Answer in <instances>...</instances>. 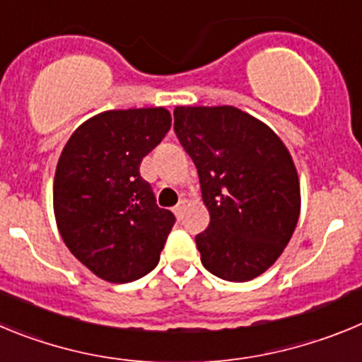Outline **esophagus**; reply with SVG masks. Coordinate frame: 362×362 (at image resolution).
<instances>
[{
  "label": "esophagus",
  "instance_id": "1",
  "mask_svg": "<svg viewBox=\"0 0 362 362\" xmlns=\"http://www.w3.org/2000/svg\"><path fill=\"white\" fill-rule=\"evenodd\" d=\"M185 210H187V199H181L177 204H175V209H174L175 216L181 219V217H183V214H185Z\"/></svg>",
  "mask_w": 362,
  "mask_h": 362
}]
</instances>
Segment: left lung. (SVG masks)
<instances>
[{
  "mask_svg": "<svg viewBox=\"0 0 362 362\" xmlns=\"http://www.w3.org/2000/svg\"><path fill=\"white\" fill-rule=\"evenodd\" d=\"M174 129L210 214L196 238L201 263L225 281L255 279L279 259L299 219L288 148L267 123L230 105L175 107Z\"/></svg>",
  "mask_w": 362,
  "mask_h": 362,
  "instance_id": "obj_1",
  "label": "left lung"
}]
</instances>
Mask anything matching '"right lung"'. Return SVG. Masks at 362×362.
Masks as SVG:
<instances>
[{
  "label": "right lung",
  "instance_id": "right-lung-1",
  "mask_svg": "<svg viewBox=\"0 0 362 362\" xmlns=\"http://www.w3.org/2000/svg\"><path fill=\"white\" fill-rule=\"evenodd\" d=\"M165 107L105 110L74 130L54 175V216L74 257L99 279L130 283L159 263L175 223L139 174L170 130Z\"/></svg>",
  "mask_w": 362,
  "mask_h": 362
}]
</instances>
